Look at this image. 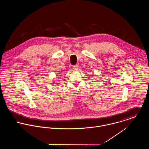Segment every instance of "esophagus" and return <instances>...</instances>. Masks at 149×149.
<instances>
[{"label": "esophagus", "mask_w": 149, "mask_h": 149, "mask_svg": "<svg viewBox=\"0 0 149 149\" xmlns=\"http://www.w3.org/2000/svg\"><path fill=\"white\" fill-rule=\"evenodd\" d=\"M78 68H79L78 65H73V66H72V69H73V70H77V69H78Z\"/></svg>", "instance_id": "obj_1"}]
</instances>
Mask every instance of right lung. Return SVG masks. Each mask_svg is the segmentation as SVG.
I'll return each instance as SVG.
<instances>
[{
    "instance_id": "obj_1",
    "label": "right lung",
    "mask_w": 149,
    "mask_h": 149,
    "mask_svg": "<svg viewBox=\"0 0 149 149\" xmlns=\"http://www.w3.org/2000/svg\"><path fill=\"white\" fill-rule=\"evenodd\" d=\"M53 83H55V82H54H54H53Z\"/></svg>"
}]
</instances>
